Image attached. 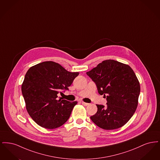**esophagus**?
Instances as JSON below:
<instances>
[{
  "instance_id": "esophagus-1",
  "label": "esophagus",
  "mask_w": 160,
  "mask_h": 160,
  "mask_svg": "<svg viewBox=\"0 0 160 160\" xmlns=\"http://www.w3.org/2000/svg\"><path fill=\"white\" fill-rule=\"evenodd\" d=\"M82 104L84 106H88V105L89 104V103L85 102H83V101H82Z\"/></svg>"
}]
</instances>
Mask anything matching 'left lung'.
I'll list each match as a JSON object with an SVG mask.
<instances>
[{
	"mask_svg": "<svg viewBox=\"0 0 160 160\" xmlns=\"http://www.w3.org/2000/svg\"><path fill=\"white\" fill-rule=\"evenodd\" d=\"M86 74L107 101L106 107L97 104V112L91 116L92 122L107 130L122 127L133 116L138 106L140 86L134 71L128 65L108 59Z\"/></svg>",
	"mask_w": 160,
	"mask_h": 160,
	"instance_id": "8db88e82",
	"label": "left lung"
}]
</instances>
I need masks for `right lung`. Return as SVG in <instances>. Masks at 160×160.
I'll list each match as a JSON object with an SVG mask.
<instances>
[{"label":"right lung","mask_w":160,"mask_h":160,"mask_svg":"<svg viewBox=\"0 0 160 160\" xmlns=\"http://www.w3.org/2000/svg\"><path fill=\"white\" fill-rule=\"evenodd\" d=\"M78 74L52 61L39 63L28 69L22 92L26 110L38 125L54 129L68 121L77 102L59 99L58 94L62 90H68Z\"/></svg>","instance_id":"obj_1"}]
</instances>
